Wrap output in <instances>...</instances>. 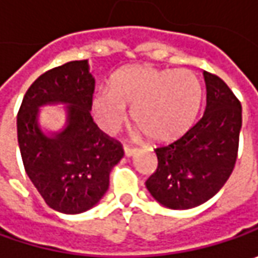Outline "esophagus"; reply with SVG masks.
I'll return each mask as SVG.
<instances>
[{
    "label": "esophagus",
    "mask_w": 258,
    "mask_h": 258,
    "mask_svg": "<svg viewBox=\"0 0 258 258\" xmlns=\"http://www.w3.org/2000/svg\"><path fill=\"white\" fill-rule=\"evenodd\" d=\"M123 151L126 156H132V155L136 152V148H134V146H129V145H124Z\"/></svg>",
    "instance_id": "obj_1"
}]
</instances>
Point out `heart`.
<instances>
[{"label": "heart", "mask_w": 258, "mask_h": 258, "mask_svg": "<svg viewBox=\"0 0 258 258\" xmlns=\"http://www.w3.org/2000/svg\"><path fill=\"white\" fill-rule=\"evenodd\" d=\"M201 85L188 70H158L149 66L127 67L110 80L109 92L96 94L93 112L106 132L126 119L154 144H166L185 134L201 104Z\"/></svg>", "instance_id": "heart-1"}]
</instances>
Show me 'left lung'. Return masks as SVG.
<instances>
[{"label": "left lung", "mask_w": 258, "mask_h": 258, "mask_svg": "<svg viewBox=\"0 0 258 258\" xmlns=\"http://www.w3.org/2000/svg\"><path fill=\"white\" fill-rule=\"evenodd\" d=\"M207 106L203 117L171 144L158 146V168L146 188L172 210L201 205L233 172L241 129V103L218 76L204 72Z\"/></svg>", "instance_id": "8db88e82"}]
</instances>
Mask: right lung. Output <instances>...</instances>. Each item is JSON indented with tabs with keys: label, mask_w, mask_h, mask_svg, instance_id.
<instances>
[{
	"label": "right lung",
	"mask_w": 258,
	"mask_h": 258,
	"mask_svg": "<svg viewBox=\"0 0 258 258\" xmlns=\"http://www.w3.org/2000/svg\"><path fill=\"white\" fill-rule=\"evenodd\" d=\"M94 79L87 60L45 72L28 87L17 114V136L24 169L45 204L58 213L79 214L100 201L109 175L123 156L119 141L92 119ZM68 104V124L45 137L36 123L43 104Z\"/></svg>",
	"instance_id": "1"
}]
</instances>
